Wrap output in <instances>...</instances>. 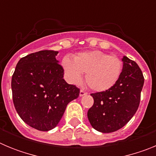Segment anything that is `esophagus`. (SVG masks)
<instances>
[{
	"mask_svg": "<svg viewBox=\"0 0 156 156\" xmlns=\"http://www.w3.org/2000/svg\"><path fill=\"white\" fill-rule=\"evenodd\" d=\"M87 94V93L86 91H84V90H80V97H82V96H83V95H86Z\"/></svg>",
	"mask_w": 156,
	"mask_h": 156,
	"instance_id": "1",
	"label": "esophagus"
}]
</instances>
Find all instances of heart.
Listing matches in <instances>:
<instances>
[{"instance_id": "1", "label": "heart", "mask_w": 156, "mask_h": 156, "mask_svg": "<svg viewBox=\"0 0 156 156\" xmlns=\"http://www.w3.org/2000/svg\"><path fill=\"white\" fill-rule=\"evenodd\" d=\"M62 66L69 82L79 83L83 73H86V83L98 92L105 91L115 86L122 71V62L119 58L100 51L80 52L73 60L65 57Z\"/></svg>"}]
</instances>
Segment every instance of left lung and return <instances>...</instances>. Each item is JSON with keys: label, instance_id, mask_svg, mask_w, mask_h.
<instances>
[{"label": "left lung", "instance_id": "obj_1", "mask_svg": "<svg viewBox=\"0 0 156 156\" xmlns=\"http://www.w3.org/2000/svg\"><path fill=\"white\" fill-rule=\"evenodd\" d=\"M122 74L118 82L105 91L91 94L94 105L87 112L92 127L101 133L121 129L138 108L144 79L134 61L123 56Z\"/></svg>", "mask_w": 156, "mask_h": 156}]
</instances>
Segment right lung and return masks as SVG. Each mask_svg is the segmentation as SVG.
I'll list each match as a JSON object with an SVG mask.
<instances>
[{
    "label": "right lung",
    "mask_w": 156,
    "mask_h": 156,
    "mask_svg": "<svg viewBox=\"0 0 156 156\" xmlns=\"http://www.w3.org/2000/svg\"><path fill=\"white\" fill-rule=\"evenodd\" d=\"M55 51H40L22 58L12 78V98L27 124L41 131L55 127L80 89L63 79L64 69Z\"/></svg>",
    "instance_id": "1"
}]
</instances>
